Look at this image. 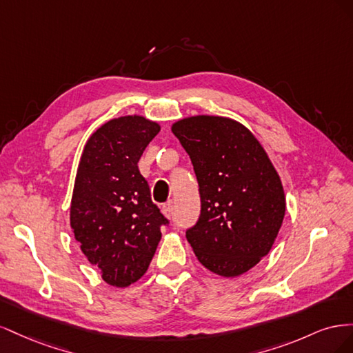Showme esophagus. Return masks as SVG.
Segmentation results:
<instances>
[{
  "mask_svg": "<svg viewBox=\"0 0 353 353\" xmlns=\"http://www.w3.org/2000/svg\"><path fill=\"white\" fill-rule=\"evenodd\" d=\"M162 212H163V215L168 216V218L172 216V215H174V206H172V203H165V205L162 206Z\"/></svg>",
  "mask_w": 353,
  "mask_h": 353,
  "instance_id": "1",
  "label": "esophagus"
}]
</instances>
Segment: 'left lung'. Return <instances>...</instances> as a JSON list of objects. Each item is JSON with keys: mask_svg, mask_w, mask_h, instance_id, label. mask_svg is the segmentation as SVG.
Returning a JSON list of instances; mask_svg holds the SVG:
<instances>
[{"mask_svg": "<svg viewBox=\"0 0 353 353\" xmlns=\"http://www.w3.org/2000/svg\"><path fill=\"white\" fill-rule=\"evenodd\" d=\"M172 132L199 184L200 215L185 231L197 259L222 276L249 271L268 254L284 219V191L271 160L249 130L227 117H188Z\"/></svg>", "mask_w": 353, "mask_h": 353, "instance_id": "obj_1", "label": "left lung"}]
</instances>
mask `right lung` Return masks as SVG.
I'll return each mask as SVG.
<instances>
[{
	"instance_id": "obj_1",
	"label": "right lung",
	"mask_w": 353,
	"mask_h": 353,
	"mask_svg": "<svg viewBox=\"0 0 353 353\" xmlns=\"http://www.w3.org/2000/svg\"><path fill=\"white\" fill-rule=\"evenodd\" d=\"M159 131L141 116L113 119L91 135L81 157L70 225L83 254L114 287L141 279L162 237L160 228L169 225L137 166Z\"/></svg>"
}]
</instances>
